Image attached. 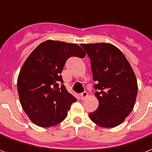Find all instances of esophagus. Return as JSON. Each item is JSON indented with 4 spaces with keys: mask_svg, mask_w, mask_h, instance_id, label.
Masks as SVG:
<instances>
[{
    "mask_svg": "<svg viewBox=\"0 0 152 152\" xmlns=\"http://www.w3.org/2000/svg\"><path fill=\"white\" fill-rule=\"evenodd\" d=\"M87 97H88V93H87L86 91L83 92V93L81 94V99H85L86 98H87Z\"/></svg>",
    "mask_w": 152,
    "mask_h": 152,
    "instance_id": "34e87169",
    "label": "esophagus"
}]
</instances>
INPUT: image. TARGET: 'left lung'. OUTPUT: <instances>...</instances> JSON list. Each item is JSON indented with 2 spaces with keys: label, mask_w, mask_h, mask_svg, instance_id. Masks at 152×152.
Listing matches in <instances>:
<instances>
[{
  "label": "left lung",
  "mask_w": 152,
  "mask_h": 152,
  "mask_svg": "<svg viewBox=\"0 0 152 152\" xmlns=\"http://www.w3.org/2000/svg\"><path fill=\"white\" fill-rule=\"evenodd\" d=\"M91 60L96 110L89 113L94 123L113 128L122 123L135 104L137 82L130 64L121 51L108 43L82 44Z\"/></svg>",
  "instance_id": "8db88e82"
}]
</instances>
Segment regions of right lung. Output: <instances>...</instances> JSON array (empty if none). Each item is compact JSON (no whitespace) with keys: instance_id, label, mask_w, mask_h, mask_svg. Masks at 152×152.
Masks as SVG:
<instances>
[{"instance_id":"obj_1","label":"right lung","mask_w":152,"mask_h":152,"mask_svg":"<svg viewBox=\"0 0 152 152\" xmlns=\"http://www.w3.org/2000/svg\"><path fill=\"white\" fill-rule=\"evenodd\" d=\"M71 56L84 58L86 53L76 44L48 40L30 53L22 66L17 80L18 93L23 109L35 125L59 124L77 100L63 85L60 75Z\"/></svg>"}]
</instances>
